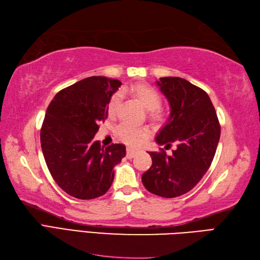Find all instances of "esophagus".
I'll list each match as a JSON object with an SVG mask.
<instances>
[{"instance_id": "1", "label": "esophagus", "mask_w": 260, "mask_h": 260, "mask_svg": "<svg viewBox=\"0 0 260 260\" xmlns=\"http://www.w3.org/2000/svg\"><path fill=\"white\" fill-rule=\"evenodd\" d=\"M136 154H137V150H134L131 148L126 149V157H128V159H132Z\"/></svg>"}]
</instances>
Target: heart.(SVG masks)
I'll list each match as a JSON object with an SVG mask.
<instances>
[{"instance_id":"obj_1","label":"heart","mask_w":260,"mask_h":260,"mask_svg":"<svg viewBox=\"0 0 260 260\" xmlns=\"http://www.w3.org/2000/svg\"><path fill=\"white\" fill-rule=\"evenodd\" d=\"M128 91L134 94V96L140 101L142 106L148 110L149 116L151 119L155 121H162L166 119V112L161 108L160 105L162 103V96L155 88L143 82H139L128 88ZM120 94L113 93L108 101V113L110 116H115L119 105H120ZM117 135L121 141L130 145H138L140 144L143 139L148 137V130L141 126H135L129 123H121L118 125Z\"/></svg>"}]
</instances>
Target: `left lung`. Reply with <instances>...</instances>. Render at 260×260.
<instances>
[{"mask_svg":"<svg viewBox=\"0 0 260 260\" xmlns=\"http://www.w3.org/2000/svg\"><path fill=\"white\" fill-rule=\"evenodd\" d=\"M170 104L171 113L155 141L166 149L149 152L151 168L142 174L149 192L162 198H178L198 184L210 169L220 137V125L212 101L201 88L180 77H162L156 81Z\"/></svg>","mask_w":260,"mask_h":260,"instance_id":"1","label":"left lung"}]
</instances>
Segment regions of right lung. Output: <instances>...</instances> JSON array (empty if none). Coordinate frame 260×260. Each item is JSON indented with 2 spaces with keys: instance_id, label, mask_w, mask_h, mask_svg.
Returning <instances> with one entry per match:
<instances>
[{
  "instance_id": "obj_1",
  "label": "right lung",
  "mask_w": 260,
  "mask_h": 260,
  "mask_svg": "<svg viewBox=\"0 0 260 260\" xmlns=\"http://www.w3.org/2000/svg\"><path fill=\"white\" fill-rule=\"evenodd\" d=\"M121 81L92 76L56 93L41 129L44 159L67 194L92 200L110 188L113 168L125 155L123 144L104 148L93 137L108 118V101Z\"/></svg>"
}]
</instances>
